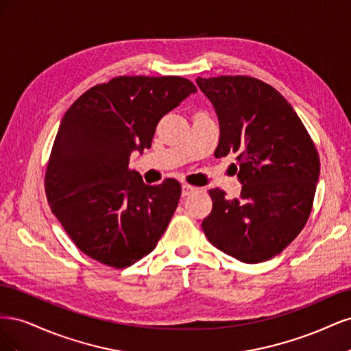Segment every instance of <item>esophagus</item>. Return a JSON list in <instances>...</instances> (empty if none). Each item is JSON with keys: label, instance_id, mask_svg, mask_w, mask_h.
Masks as SVG:
<instances>
[{"label": "esophagus", "instance_id": "1", "mask_svg": "<svg viewBox=\"0 0 351 351\" xmlns=\"http://www.w3.org/2000/svg\"><path fill=\"white\" fill-rule=\"evenodd\" d=\"M196 192V187H193V186H190V184H187V183H184L183 186H182V195L186 197V196H190L192 193H195Z\"/></svg>", "mask_w": 351, "mask_h": 351}]
</instances>
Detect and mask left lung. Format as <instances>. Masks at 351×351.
I'll return each mask as SVG.
<instances>
[{"label": "left lung", "instance_id": "1", "mask_svg": "<svg viewBox=\"0 0 351 351\" xmlns=\"http://www.w3.org/2000/svg\"><path fill=\"white\" fill-rule=\"evenodd\" d=\"M219 121L215 156L237 155L239 199L209 190L210 214L202 222L217 249L244 263L280 254L311 215L319 155L299 115L282 95L249 76L197 77Z\"/></svg>", "mask_w": 351, "mask_h": 351}]
</instances>
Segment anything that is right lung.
<instances>
[{
  "label": "right lung",
  "mask_w": 351,
  "mask_h": 351,
  "mask_svg": "<svg viewBox=\"0 0 351 351\" xmlns=\"http://www.w3.org/2000/svg\"><path fill=\"white\" fill-rule=\"evenodd\" d=\"M196 90L180 76H119L84 92L62 117L45 192L52 214L89 258L123 269L156 247L182 186L173 178L145 184L129 159L149 149L159 120Z\"/></svg>",
  "instance_id": "obj_1"
}]
</instances>
